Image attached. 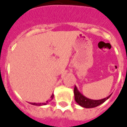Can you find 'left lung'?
<instances>
[{
	"mask_svg": "<svg viewBox=\"0 0 127 127\" xmlns=\"http://www.w3.org/2000/svg\"><path fill=\"white\" fill-rule=\"evenodd\" d=\"M73 92H74L75 100L76 101V103L79 105L83 107H85V108H93V107L98 106L99 105L103 103L106 100H107L110 97V96L112 95H110L107 97L103 98V99L93 100V99L87 98V97H86L85 96L83 95L82 94L78 91V89L75 86Z\"/></svg>",
	"mask_w": 127,
	"mask_h": 127,
	"instance_id": "8db88e82",
	"label": "left lung"
}]
</instances>
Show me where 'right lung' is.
Wrapping results in <instances>:
<instances>
[{
	"label": "right lung",
	"mask_w": 127,
	"mask_h": 127,
	"mask_svg": "<svg viewBox=\"0 0 127 127\" xmlns=\"http://www.w3.org/2000/svg\"><path fill=\"white\" fill-rule=\"evenodd\" d=\"M54 94H52V96H51V97H50V100H47L46 102H44V103H31V104H32V105H37V106H41V105H47V104L49 103V102H50V101H52L53 99V98H54Z\"/></svg>",
	"instance_id": "right-lung-1"
}]
</instances>
